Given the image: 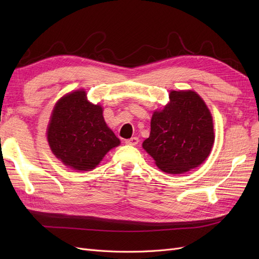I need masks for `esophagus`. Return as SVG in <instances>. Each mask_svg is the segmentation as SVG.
Segmentation results:
<instances>
[{
	"label": "esophagus",
	"mask_w": 259,
	"mask_h": 259,
	"mask_svg": "<svg viewBox=\"0 0 259 259\" xmlns=\"http://www.w3.org/2000/svg\"><path fill=\"white\" fill-rule=\"evenodd\" d=\"M139 142V139L137 137H132L130 139H126L125 140V144L126 145H130V146H136Z\"/></svg>",
	"instance_id": "34e87169"
}]
</instances>
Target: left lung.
<instances>
[{
    "label": "left lung",
    "mask_w": 259,
    "mask_h": 259,
    "mask_svg": "<svg viewBox=\"0 0 259 259\" xmlns=\"http://www.w3.org/2000/svg\"><path fill=\"white\" fill-rule=\"evenodd\" d=\"M214 140L213 117L204 100L193 91H171L169 103L153 112L143 148L161 170L183 174L206 160Z\"/></svg>",
    "instance_id": "1"
}]
</instances>
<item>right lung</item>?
Segmentation results:
<instances>
[{"label": "right lung", "mask_w": 259, "mask_h": 259, "mask_svg": "<svg viewBox=\"0 0 259 259\" xmlns=\"http://www.w3.org/2000/svg\"><path fill=\"white\" fill-rule=\"evenodd\" d=\"M48 142L56 158L75 170L95 168L109 150L120 145L107 126L103 108L91 104L82 90L67 94L55 105Z\"/></svg>", "instance_id": "obj_1"}]
</instances>
